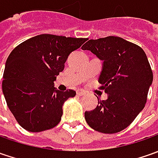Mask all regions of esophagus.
Returning <instances> with one entry per match:
<instances>
[{
    "label": "esophagus",
    "mask_w": 158,
    "mask_h": 158,
    "mask_svg": "<svg viewBox=\"0 0 158 158\" xmlns=\"http://www.w3.org/2000/svg\"><path fill=\"white\" fill-rule=\"evenodd\" d=\"M76 94L78 95V96H84V95H85V92L82 91V90H78V91L76 92Z\"/></svg>",
    "instance_id": "obj_1"
}]
</instances>
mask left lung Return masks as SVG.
<instances>
[{
	"label": "left lung",
	"mask_w": 158,
	"mask_h": 158,
	"mask_svg": "<svg viewBox=\"0 0 158 158\" xmlns=\"http://www.w3.org/2000/svg\"><path fill=\"white\" fill-rule=\"evenodd\" d=\"M103 60L98 82L107 93L94 110L85 112L88 125L104 134L127 127L143 111L152 84L153 73L146 53L135 44L119 37L89 40L82 46Z\"/></svg>",
	"instance_id": "8db88e82"
}]
</instances>
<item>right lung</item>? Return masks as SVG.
<instances>
[{"label": "right lung", "instance_id": "1", "mask_svg": "<svg viewBox=\"0 0 158 158\" xmlns=\"http://www.w3.org/2000/svg\"><path fill=\"white\" fill-rule=\"evenodd\" d=\"M41 34L25 40L10 52L3 73L2 92L10 112L23 128L42 132L59 124L62 106L76 91H60L53 82L71 52L86 41Z\"/></svg>", "mask_w": 158, "mask_h": 158}]
</instances>
